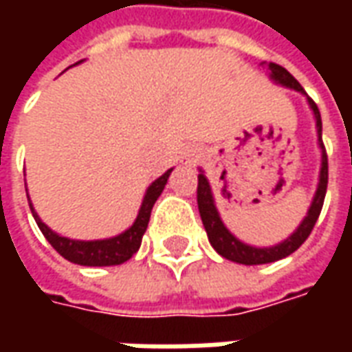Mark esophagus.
I'll list each match as a JSON object with an SVG mask.
<instances>
[{"label": "esophagus", "instance_id": "34e87169", "mask_svg": "<svg viewBox=\"0 0 352 352\" xmlns=\"http://www.w3.org/2000/svg\"><path fill=\"white\" fill-rule=\"evenodd\" d=\"M201 158V151H199L198 146H188V148H184L183 156H181V164L184 166H196Z\"/></svg>", "mask_w": 352, "mask_h": 352}]
</instances>
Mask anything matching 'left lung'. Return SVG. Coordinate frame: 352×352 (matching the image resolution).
<instances>
[{
    "instance_id": "1",
    "label": "left lung",
    "mask_w": 352,
    "mask_h": 352,
    "mask_svg": "<svg viewBox=\"0 0 352 352\" xmlns=\"http://www.w3.org/2000/svg\"><path fill=\"white\" fill-rule=\"evenodd\" d=\"M267 72H270V79H273L277 85H283V87L292 88V90H298V92L305 94V90L302 88V85L290 75V73L279 64H273L270 62L267 64ZM307 101H309V107L315 115V120H317V135H318V146H320V175H318V186L315 196H313V201H311L309 211H307V217L303 219L302 224L296 228V232L290 237H287L285 241L273 245V247H252V245H247L243 241H239L232 232H230L224 222L221 221V214L214 207V198L213 192H211V186H209V181L207 177L204 175V171H199L198 175V209L199 217H201V222H204V228L207 232V237H209V243L213 245V249L221 256H224L226 260H232V262H237V264L245 265H258V264H270V262H275V260H280L292 254L294 251H298L302 243L309 237L311 230L317 222L318 214H320V209H322V204H324L326 196V186H328V156H326V148L322 145V120H320V113H318V107L315 101L311 100L307 96Z\"/></svg>"
}]
</instances>
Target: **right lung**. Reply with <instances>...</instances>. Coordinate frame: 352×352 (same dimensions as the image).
<instances>
[{"label":"right lung","instance_id":"right-lung-1","mask_svg":"<svg viewBox=\"0 0 352 352\" xmlns=\"http://www.w3.org/2000/svg\"><path fill=\"white\" fill-rule=\"evenodd\" d=\"M173 169H168L162 177H158L148 188H146L145 198H143V204H141V209H139V214L135 222L131 224L130 228L118 234L115 237H109V239H96V241H77V239H69V237L58 236L56 232L45 224V222L39 219V214L35 213L34 206L30 201V209H32V214H34L37 226L43 232V236L47 237L54 249H56L65 260H69L73 264L79 265H118L124 264L126 260H130L135 252L139 251L141 247V239H143V234H145L146 226H148V219H151V211H153L154 201L158 199V196L164 190V186L168 183L169 175H171ZM28 194V190H26Z\"/></svg>","mask_w":352,"mask_h":352}]
</instances>
